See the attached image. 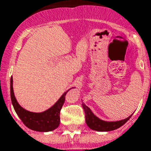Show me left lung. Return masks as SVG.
Instances as JSON below:
<instances>
[{
  "label": "left lung",
  "mask_w": 151,
  "mask_h": 151,
  "mask_svg": "<svg viewBox=\"0 0 151 151\" xmlns=\"http://www.w3.org/2000/svg\"><path fill=\"white\" fill-rule=\"evenodd\" d=\"M82 108L84 109L86 114V122L91 129L99 131V132H106V131H111L115 130L121 127L123 124L126 123L128 120H129L132 115L126 119L119 121H114V122H108V121H104V120L99 119L98 117L95 116L93 114L91 109L86 106L85 104H82Z\"/></svg>",
  "instance_id": "left-lung-1"
}]
</instances>
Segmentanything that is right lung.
<instances>
[{
  "mask_svg": "<svg viewBox=\"0 0 151 151\" xmlns=\"http://www.w3.org/2000/svg\"><path fill=\"white\" fill-rule=\"evenodd\" d=\"M69 91L65 92L59 99V100L47 111L40 113L31 112L25 110L24 108H22L18 104L13 91V78H11L10 79V96L12 104L14 106L16 113L18 114L19 118L27 128L39 132L52 131L59 126L60 122V112L65 103L66 94Z\"/></svg>",
  "mask_w": 151,
  "mask_h": 151,
  "instance_id": "obj_1",
  "label": "right lung"
}]
</instances>
